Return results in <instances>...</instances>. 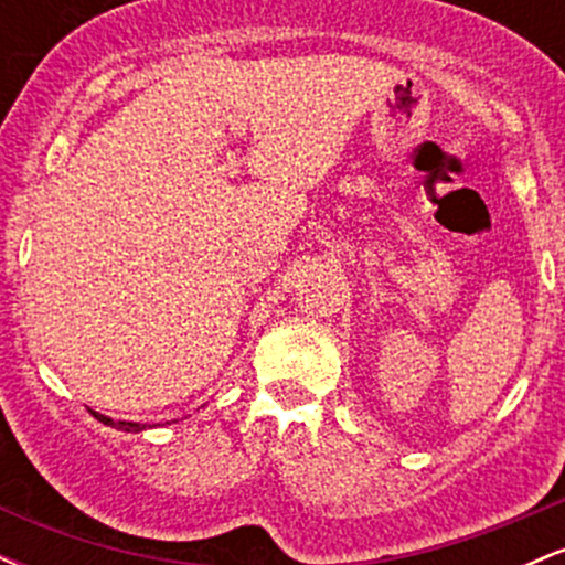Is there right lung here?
<instances>
[{"label":"right lung","instance_id":"obj_1","mask_svg":"<svg viewBox=\"0 0 565 565\" xmlns=\"http://www.w3.org/2000/svg\"><path fill=\"white\" fill-rule=\"evenodd\" d=\"M89 412H93V408H89ZM93 417L97 419V423H103V425H108V427H116V430H125V433H140V430H146V425H140V423H116V419L106 417V414L93 412Z\"/></svg>","mask_w":565,"mask_h":565}]
</instances>
